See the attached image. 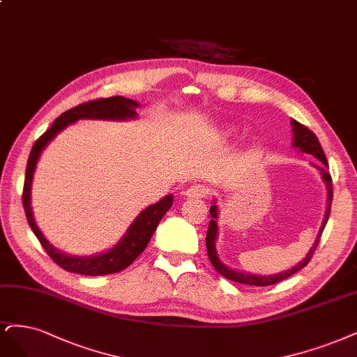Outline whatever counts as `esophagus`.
Instances as JSON below:
<instances>
[{
    "instance_id": "1",
    "label": "esophagus",
    "mask_w": 357,
    "mask_h": 357,
    "mask_svg": "<svg viewBox=\"0 0 357 357\" xmlns=\"http://www.w3.org/2000/svg\"><path fill=\"white\" fill-rule=\"evenodd\" d=\"M208 193H210V190H208V188L202 186V184H193V186H190L186 190V196H188V198H192V199L206 198Z\"/></svg>"
}]
</instances>
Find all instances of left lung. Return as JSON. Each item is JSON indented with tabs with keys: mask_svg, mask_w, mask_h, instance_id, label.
Segmentation results:
<instances>
[{
	"mask_svg": "<svg viewBox=\"0 0 357 357\" xmlns=\"http://www.w3.org/2000/svg\"><path fill=\"white\" fill-rule=\"evenodd\" d=\"M292 130H294V146L298 147V149H301V152L304 153H309V155H313L319 162L321 164H313L319 171H321V174L326 183L328 186V210H326V214H325V220L322 223V227L321 230H319V235H317V239L314 242V245L312 247V250L309 251V254H307V257L304 258V260L301 263H298L296 267H292L289 270H287V272H282V273H278V275H273V276H257V275H250V273H242V272H236V270H231L229 267H226L223 263H221L218 260L217 257V252H215V238H217V205H213L210 208V214L213 217V220L210 221V226H208V231H206V238H205V242H206V252H208V258H210L211 264L214 266V268L217 270V272L225 276L226 279L229 280H233V282H238V284H245V285H254V287H267V285H273V284H278V282L284 280L289 276H292L294 273H297L298 270H301L303 267H305L307 264H309V261L312 260V257L317 248L319 245V241H321V236H322V231L326 226V221L329 218V213H331V204H333V178H331V174L328 173V161H326V156L324 153V149L321 143H319L316 134L313 131H310L307 127H304L303 124H300L298 121L292 119Z\"/></svg>",
	"mask_w": 357,
	"mask_h": 357,
	"instance_id": "obj_1",
	"label": "left lung"
}]
</instances>
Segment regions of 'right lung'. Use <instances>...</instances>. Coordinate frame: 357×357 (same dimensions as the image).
<instances>
[{
    "mask_svg": "<svg viewBox=\"0 0 357 357\" xmlns=\"http://www.w3.org/2000/svg\"><path fill=\"white\" fill-rule=\"evenodd\" d=\"M139 105L131 100L126 99V97L114 96L107 97V99H96L81 103L75 107H72L66 112L61 114L54 122L53 126L48 128L43 136L36 140L32 146V151L29 153L28 165H26V174H24V184H23V208L24 214H26L28 223L35 233V236L38 238L40 243L43 245L44 251L48 254L52 260L66 272L79 273L85 276H100V275H110L118 273L121 270L127 268L136 258L144 251V248L149 243L153 231L156 230V226L159 221L164 217V214L169 210L173 205V196L168 195L164 199L159 201L158 204H153L143 210L139 217L134 220V223L128 229L127 235L119 241L115 248L110 251L94 255V257H70L63 252L57 251L53 248L50 243L45 241L43 233L36 227L32 210H31V183L32 176L38 162V158L41 155V151L47 146V143L53 140L57 132H60L65 127L81 118H94V119H127L136 116V110Z\"/></svg>",
    "mask_w": 357,
    "mask_h": 357,
    "instance_id": "add662e5",
    "label": "right lung"
}]
</instances>
